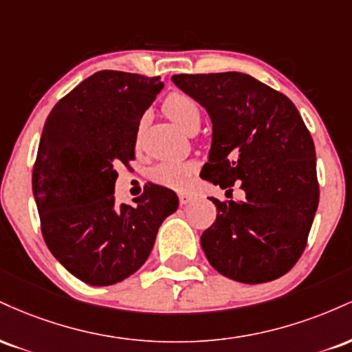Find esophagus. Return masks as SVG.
Returning <instances> with one entry per match:
<instances>
[{"label":"esophagus","instance_id":"esophagus-1","mask_svg":"<svg viewBox=\"0 0 352 352\" xmlns=\"http://www.w3.org/2000/svg\"><path fill=\"white\" fill-rule=\"evenodd\" d=\"M192 200H193V197L188 195V193H179V201H180L182 207H185V205H188Z\"/></svg>","mask_w":352,"mask_h":352}]
</instances>
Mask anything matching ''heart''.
<instances>
[{"label": "heart", "mask_w": 352, "mask_h": 352, "mask_svg": "<svg viewBox=\"0 0 352 352\" xmlns=\"http://www.w3.org/2000/svg\"><path fill=\"white\" fill-rule=\"evenodd\" d=\"M164 111L184 132L193 134L199 131L201 124V109L192 96L185 92H172L167 99L164 100ZM145 124V117L139 122L137 135L140 137ZM199 170V164L193 160L187 162H173V160H165L153 165L148 172L151 179L155 184L164 185V187L185 190L193 179V173Z\"/></svg>", "instance_id": "1"}]
</instances>
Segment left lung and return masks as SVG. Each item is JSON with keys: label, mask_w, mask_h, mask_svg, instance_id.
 <instances>
[{"label": "left lung", "mask_w": 352, "mask_h": 352, "mask_svg": "<svg viewBox=\"0 0 352 352\" xmlns=\"http://www.w3.org/2000/svg\"><path fill=\"white\" fill-rule=\"evenodd\" d=\"M173 84L207 109L213 134L205 180L245 190L220 201L200 238L210 265L246 285L273 281L305 252L319 201L316 152L294 104L243 72L175 74Z\"/></svg>", "instance_id": "8db88e82"}]
</instances>
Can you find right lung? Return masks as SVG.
I'll use <instances>...</instances> for the list:
<instances>
[{
	"label": "right lung",
	"instance_id": "1",
	"mask_svg": "<svg viewBox=\"0 0 352 352\" xmlns=\"http://www.w3.org/2000/svg\"><path fill=\"white\" fill-rule=\"evenodd\" d=\"M160 78L99 71L52 107L33 168L41 232L64 268L92 286L125 280L145 263L162 221L179 207L172 190L151 185L116 205V164L135 159L140 117Z\"/></svg>",
	"mask_w": 352,
	"mask_h": 352
}]
</instances>
